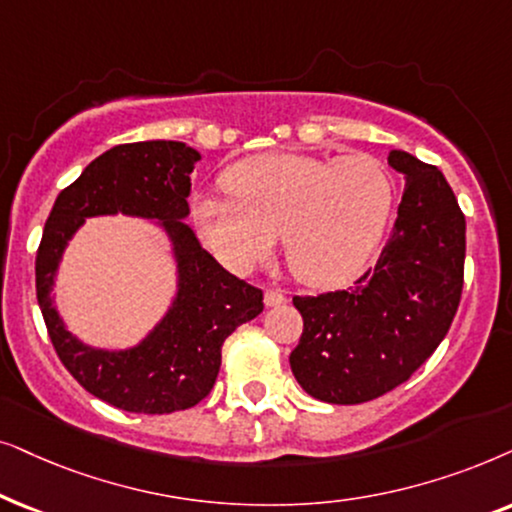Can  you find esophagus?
<instances>
[{"mask_svg":"<svg viewBox=\"0 0 512 512\" xmlns=\"http://www.w3.org/2000/svg\"><path fill=\"white\" fill-rule=\"evenodd\" d=\"M285 302H288V299H285L281 290L269 288L267 292H264V304H267V306H283Z\"/></svg>","mask_w":512,"mask_h":512,"instance_id":"esophagus-1","label":"esophagus"}]
</instances>
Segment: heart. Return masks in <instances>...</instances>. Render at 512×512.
I'll return each instance as SVG.
<instances>
[{
    "label": "heart",
    "instance_id": "heart-1",
    "mask_svg": "<svg viewBox=\"0 0 512 512\" xmlns=\"http://www.w3.org/2000/svg\"><path fill=\"white\" fill-rule=\"evenodd\" d=\"M229 196H201L194 224L229 269L267 260L281 234L292 276L309 288L351 283L372 260L393 208V182L370 156L264 152L222 175Z\"/></svg>",
    "mask_w": 512,
    "mask_h": 512
}]
</instances>
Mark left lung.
Instances as JSON below:
<instances>
[{
    "label": "left lung",
    "mask_w": 512,
    "mask_h": 512,
    "mask_svg": "<svg viewBox=\"0 0 512 512\" xmlns=\"http://www.w3.org/2000/svg\"><path fill=\"white\" fill-rule=\"evenodd\" d=\"M405 177L393 231L374 269L346 290L295 297L304 332L290 367L311 398L358 405L412 377L459 309L466 220L435 166L391 149Z\"/></svg>",
    "instance_id": "obj_1"
}]
</instances>
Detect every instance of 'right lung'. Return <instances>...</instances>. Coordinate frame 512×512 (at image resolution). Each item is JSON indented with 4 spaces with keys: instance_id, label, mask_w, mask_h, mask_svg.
I'll list each match as a JSON object with an SVG mask.
<instances>
[{
    "instance_id": "obj_1",
    "label": "right lung",
    "mask_w": 512,
    "mask_h": 512,
    "mask_svg": "<svg viewBox=\"0 0 512 512\" xmlns=\"http://www.w3.org/2000/svg\"><path fill=\"white\" fill-rule=\"evenodd\" d=\"M201 154L177 140L117 145L58 194L37 250V302L58 358L95 398L138 414H170L201 403L222 363V344L260 316L262 290L220 267L201 248L189 217V175ZM126 214L164 231L176 264V295L138 345L100 350L66 330L52 302L64 248L86 216Z\"/></svg>"
}]
</instances>
